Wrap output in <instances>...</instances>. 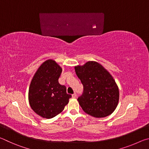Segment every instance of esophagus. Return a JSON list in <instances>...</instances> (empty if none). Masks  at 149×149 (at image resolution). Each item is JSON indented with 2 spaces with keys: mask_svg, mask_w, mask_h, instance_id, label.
Returning a JSON list of instances; mask_svg holds the SVG:
<instances>
[{
  "mask_svg": "<svg viewBox=\"0 0 149 149\" xmlns=\"http://www.w3.org/2000/svg\"><path fill=\"white\" fill-rule=\"evenodd\" d=\"M76 97H77V95H76V93H74V94L72 95V98H76Z\"/></svg>",
  "mask_w": 149,
  "mask_h": 149,
  "instance_id": "esophagus-1",
  "label": "esophagus"
}]
</instances>
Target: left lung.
Returning <instances> with one entry per match:
<instances>
[{
    "label": "left lung",
    "instance_id": "left-lung-1",
    "mask_svg": "<svg viewBox=\"0 0 149 149\" xmlns=\"http://www.w3.org/2000/svg\"><path fill=\"white\" fill-rule=\"evenodd\" d=\"M84 86L77 100L83 110L95 118H103L114 112L119 100V90L109 72L96 62L75 67Z\"/></svg>",
    "mask_w": 149,
    "mask_h": 149
}]
</instances>
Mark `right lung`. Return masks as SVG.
Wrapping results in <instances>:
<instances>
[{
	"mask_svg": "<svg viewBox=\"0 0 149 149\" xmlns=\"http://www.w3.org/2000/svg\"><path fill=\"white\" fill-rule=\"evenodd\" d=\"M62 71L54 60H48L39 67L30 84V106L44 118L50 119L60 114L72 97L65 86L58 82Z\"/></svg>",
	"mask_w": 149,
	"mask_h": 149,
	"instance_id": "right-lung-1",
	"label": "right lung"
}]
</instances>
